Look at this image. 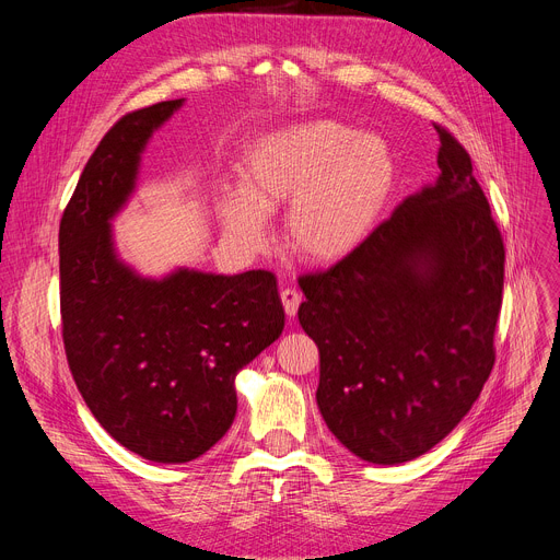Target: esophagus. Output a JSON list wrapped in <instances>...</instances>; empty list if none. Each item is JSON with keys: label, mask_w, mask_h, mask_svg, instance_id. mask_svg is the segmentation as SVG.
<instances>
[{"label": "esophagus", "mask_w": 560, "mask_h": 560, "mask_svg": "<svg viewBox=\"0 0 560 560\" xmlns=\"http://www.w3.org/2000/svg\"><path fill=\"white\" fill-rule=\"evenodd\" d=\"M281 302H283V308H285V315L288 317H295L298 315V308L302 304V295L295 290V288H283L281 290Z\"/></svg>", "instance_id": "34e87169"}]
</instances>
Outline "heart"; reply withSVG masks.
Masks as SVG:
<instances>
[{
	"label": "heart",
	"instance_id": "obj_1",
	"mask_svg": "<svg viewBox=\"0 0 560 560\" xmlns=\"http://www.w3.org/2000/svg\"><path fill=\"white\" fill-rule=\"evenodd\" d=\"M393 184L395 163L384 140L313 120L258 138L238 165V195H222L215 213L231 238L258 247L265 213L290 203V249L306 262H336L368 238Z\"/></svg>",
	"mask_w": 560,
	"mask_h": 560
}]
</instances>
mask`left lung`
Wrapping results in <instances>:
<instances>
[{"instance_id":"obj_1","label":"left lung","mask_w":560,"mask_h":560,"mask_svg":"<svg viewBox=\"0 0 560 560\" xmlns=\"http://www.w3.org/2000/svg\"><path fill=\"white\" fill-rule=\"evenodd\" d=\"M433 127L438 182L329 270L300 277V325L319 349V413L351 454L378 465L438 445L494 365L504 241L472 159Z\"/></svg>"}]
</instances>
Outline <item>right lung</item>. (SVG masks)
<instances>
[{"mask_svg":"<svg viewBox=\"0 0 560 560\" xmlns=\"http://www.w3.org/2000/svg\"><path fill=\"white\" fill-rule=\"evenodd\" d=\"M184 104L117 120L88 159L58 229L63 345L97 422L133 454L188 463L229 431L235 374L283 331L277 277L176 270L142 279L115 256L108 220L136 186L147 140Z\"/></svg>","mask_w":560,"mask_h":560,"instance_id":"add662e5","label":"right lung"}]
</instances>
